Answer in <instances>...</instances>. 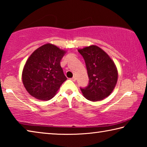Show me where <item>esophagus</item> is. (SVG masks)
I'll list each match as a JSON object with an SVG mask.
<instances>
[{
  "label": "esophagus",
  "instance_id": "34e87169",
  "mask_svg": "<svg viewBox=\"0 0 147 147\" xmlns=\"http://www.w3.org/2000/svg\"><path fill=\"white\" fill-rule=\"evenodd\" d=\"M70 79H71V81H76V77H73V78H71Z\"/></svg>",
  "mask_w": 147,
  "mask_h": 147
}]
</instances>
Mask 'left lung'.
<instances>
[{"mask_svg": "<svg viewBox=\"0 0 147 147\" xmlns=\"http://www.w3.org/2000/svg\"><path fill=\"white\" fill-rule=\"evenodd\" d=\"M78 51L85 61L89 82L80 88L86 99L97 101L112 93L117 81V70L107 53L97 46H90Z\"/></svg>", "mask_w": 147, "mask_h": 147, "instance_id": "left-lung-1", "label": "left lung"}]
</instances>
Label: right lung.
<instances>
[{
    "label": "right lung",
    "mask_w": 147,
    "mask_h": 147,
    "mask_svg": "<svg viewBox=\"0 0 147 147\" xmlns=\"http://www.w3.org/2000/svg\"><path fill=\"white\" fill-rule=\"evenodd\" d=\"M64 53L56 46L46 44L30 55L23 69L22 82L31 96L44 101L55 96L67 79L60 64Z\"/></svg>",
    "instance_id": "right-lung-1"
}]
</instances>
